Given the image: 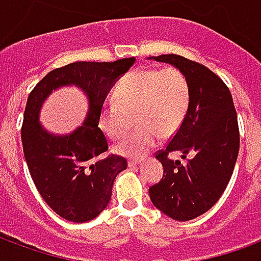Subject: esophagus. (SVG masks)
<instances>
[{"label":"esophagus","mask_w":261,"mask_h":261,"mask_svg":"<svg viewBox=\"0 0 261 261\" xmlns=\"http://www.w3.org/2000/svg\"><path fill=\"white\" fill-rule=\"evenodd\" d=\"M140 162H141V161H136V159H130V161H128V166H130V168H134V166H137V165L140 164Z\"/></svg>","instance_id":"34e87169"}]
</instances>
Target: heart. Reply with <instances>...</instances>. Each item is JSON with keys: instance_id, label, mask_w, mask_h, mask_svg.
Masks as SVG:
<instances>
[{"instance_id": "1", "label": "heart", "mask_w": 261, "mask_h": 261, "mask_svg": "<svg viewBox=\"0 0 261 261\" xmlns=\"http://www.w3.org/2000/svg\"><path fill=\"white\" fill-rule=\"evenodd\" d=\"M114 102L105 105L99 114V128L119 140L128 128V116L136 113L138 130L116 145V152L141 156L166 140L185 123L190 108V85L186 75L175 67L137 68L114 86Z\"/></svg>"}]
</instances>
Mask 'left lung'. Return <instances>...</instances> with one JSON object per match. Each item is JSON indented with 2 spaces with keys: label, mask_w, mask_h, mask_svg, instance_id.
Here are the masks:
<instances>
[{
  "label": "left lung",
  "mask_w": 261,
  "mask_h": 261,
  "mask_svg": "<svg viewBox=\"0 0 261 261\" xmlns=\"http://www.w3.org/2000/svg\"><path fill=\"white\" fill-rule=\"evenodd\" d=\"M155 61L175 65L190 85V108L185 123L155 158L164 166L162 179L149 187L155 207L176 221L207 213L222 196L239 152V125L229 88L218 75L197 61L162 54ZM187 156L186 164L169 158Z\"/></svg>",
  "instance_id": "obj_1"
}]
</instances>
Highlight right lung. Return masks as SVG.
Wrapping results in <instances>:
<instances>
[{"label":"right lung","mask_w":261,"mask_h":261,"mask_svg":"<svg viewBox=\"0 0 261 261\" xmlns=\"http://www.w3.org/2000/svg\"><path fill=\"white\" fill-rule=\"evenodd\" d=\"M136 63V57L112 63L76 61L50 71L29 93L22 123V145L33 183L61 218L91 221L108 207L116 176L127 168L123 156L108 153L99 114L110 88ZM80 86L90 99L84 126L68 136H53L38 124V110L53 89Z\"/></svg>","instance_id":"right-lung-1"}]
</instances>
